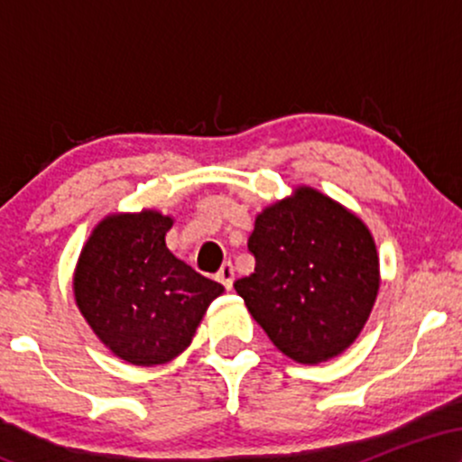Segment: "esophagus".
Wrapping results in <instances>:
<instances>
[{"instance_id": "34e87169", "label": "esophagus", "mask_w": 462, "mask_h": 462, "mask_svg": "<svg viewBox=\"0 0 462 462\" xmlns=\"http://www.w3.org/2000/svg\"><path fill=\"white\" fill-rule=\"evenodd\" d=\"M217 280H219L226 289H232V282H235V267H232L230 261L221 264V269L217 272Z\"/></svg>"}]
</instances>
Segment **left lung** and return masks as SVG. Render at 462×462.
<instances>
[{
    "label": "left lung",
    "mask_w": 462,
    "mask_h": 462,
    "mask_svg": "<svg viewBox=\"0 0 462 462\" xmlns=\"http://www.w3.org/2000/svg\"><path fill=\"white\" fill-rule=\"evenodd\" d=\"M247 247L256 267L235 289L284 356L326 363L356 341L380 289L378 249L356 213L300 184L256 215Z\"/></svg>",
    "instance_id": "1"
}]
</instances>
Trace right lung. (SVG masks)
I'll return each mask as SVG.
<instances>
[{
  "instance_id": "1",
  "label": "right lung",
  "mask_w": 462,
  "mask_h": 462,
  "mask_svg": "<svg viewBox=\"0 0 462 462\" xmlns=\"http://www.w3.org/2000/svg\"><path fill=\"white\" fill-rule=\"evenodd\" d=\"M173 217L161 210L113 213L93 227L73 272V298L116 358L164 365L193 341L224 286L169 252Z\"/></svg>"
}]
</instances>
